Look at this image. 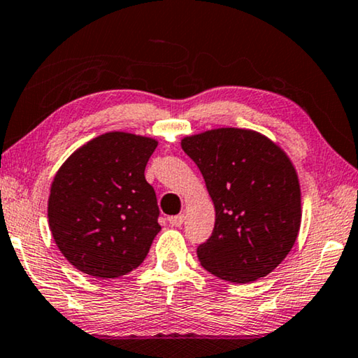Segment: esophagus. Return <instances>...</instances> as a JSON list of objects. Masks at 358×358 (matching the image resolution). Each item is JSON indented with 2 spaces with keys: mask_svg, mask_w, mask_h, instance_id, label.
Here are the masks:
<instances>
[{
  "mask_svg": "<svg viewBox=\"0 0 358 358\" xmlns=\"http://www.w3.org/2000/svg\"><path fill=\"white\" fill-rule=\"evenodd\" d=\"M183 221H185V215H175V217H169L170 226H175V228H178V226L183 224Z\"/></svg>",
  "mask_w": 358,
  "mask_h": 358,
  "instance_id": "34e87169",
  "label": "esophagus"
}]
</instances>
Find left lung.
<instances>
[{"instance_id":"obj_1","label":"left lung","mask_w":358,"mask_h":358,"mask_svg":"<svg viewBox=\"0 0 358 358\" xmlns=\"http://www.w3.org/2000/svg\"><path fill=\"white\" fill-rule=\"evenodd\" d=\"M215 206L212 236L197 247L201 264L232 283L279 266L301 224L296 170L279 146L245 129H215L181 140Z\"/></svg>"}]
</instances>
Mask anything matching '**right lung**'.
Wrapping results in <instances>:
<instances>
[{
  "instance_id": "1",
  "label": "right lung",
  "mask_w": 358,
  "mask_h": 358,
  "mask_svg": "<svg viewBox=\"0 0 358 358\" xmlns=\"http://www.w3.org/2000/svg\"><path fill=\"white\" fill-rule=\"evenodd\" d=\"M152 138L110 132L66 159L50 186L49 228L62 255L84 274L113 279L143 263L161 226L145 167Z\"/></svg>"
}]
</instances>
